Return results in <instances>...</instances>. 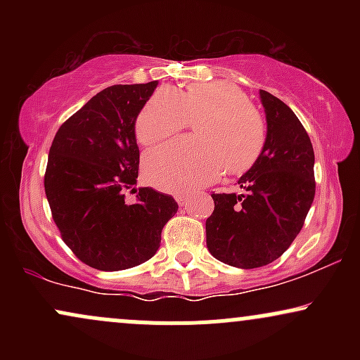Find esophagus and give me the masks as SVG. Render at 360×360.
<instances>
[{
    "instance_id": "esophagus-1",
    "label": "esophagus",
    "mask_w": 360,
    "mask_h": 360,
    "mask_svg": "<svg viewBox=\"0 0 360 360\" xmlns=\"http://www.w3.org/2000/svg\"><path fill=\"white\" fill-rule=\"evenodd\" d=\"M176 201H177V203H179V206H184V205H188L189 196H184V194H177Z\"/></svg>"
}]
</instances>
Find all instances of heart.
Segmentation results:
<instances>
[{"mask_svg":"<svg viewBox=\"0 0 360 360\" xmlns=\"http://www.w3.org/2000/svg\"><path fill=\"white\" fill-rule=\"evenodd\" d=\"M194 123L198 139L176 140L146 155L147 179L160 189L194 191L229 171H247L266 147L262 115L229 81L193 82L184 91L162 86L137 118L135 134L142 146L164 140Z\"/></svg>","mask_w":360,"mask_h":360,"instance_id":"b5f03b06","label":"heart"}]
</instances>
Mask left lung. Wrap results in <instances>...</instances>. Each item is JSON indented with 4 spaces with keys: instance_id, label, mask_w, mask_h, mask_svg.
Listing matches in <instances>:
<instances>
[{
    "instance_id": "1",
    "label": "left lung",
    "mask_w": 360,
    "mask_h": 360,
    "mask_svg": "<svg viewBox=\"0 0 360 360\" xmlns=\"http://www.w3.org/2000/svg\"><path fill=\"white\" fill-rule=\"evenodd\" d=\"M267 139L257 162L238 179L242 194H212L206 247L220 262L255 269L279 259L303 229L315 198L311 140L286 103L259 91Z\"/></svg>"
}]
</instances>
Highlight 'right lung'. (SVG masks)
<instances>
[{
	"instance_id": "1",
	"label": "right lung",
	"mask_w": 360,
	"mask_h": 360,
	"mask_svg": "<svg viewBox=\"0 0 360 360\" xmlns=\"http://www.w3.org/2000/svg\"><path fill=\"white\" fill-rule=\"evenodd\" d=\"M157 88L115 84L100 91L62 123L49 150L45 194L62 240L100 271L140 266L159 250L164 225L174 217L171 194L139 188L140 152L135 122Z\"/></svg>"
}]
</instances>
